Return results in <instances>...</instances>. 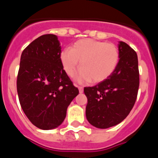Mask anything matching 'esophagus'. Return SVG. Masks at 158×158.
I'll return each instance as SVG.
<instances>
[{
	"label": "esophagus",
	"instance_id": "obj_1",
	"mask_svg": "<svg viewBox=\"0 0 158 158\" xmlns=\"http://www.w3.org/2000/svg\"><path fill=\"white\" fill-rule=\"evenodd\" d=\"M77 88H78V89H79V92H80V93H83V91H84L83 87H81V86H77Z\"/></svg>",
	"mask_w": 158,
	"mask_h": 158
}]
</instances>
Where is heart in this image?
Wrapping results in <instances>:
<instances>
[{
    "mask_svg": "<svg viewBox=\"0 0 158 158\" xmlns=\"http://www.w3.org/2000/svg\"><path fill=\"white\" fill-rule=\"evenodd\" d=\"M118 60L116 46L90 39L78 40L71 49H65L60 54L61 63L69 77L74 76L81 65L76 78L79 82L104 81L115 70Z\"/></svg>",
    "mask_w": 158,
    "mask_h": 158,
    "instance_id": "b5f03b06",
    "label": "heart"
}]
</instances>
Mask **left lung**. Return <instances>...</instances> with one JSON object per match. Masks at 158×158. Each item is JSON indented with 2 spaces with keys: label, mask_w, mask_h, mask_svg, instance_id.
Instances as JSON below:
<instances>
[{
  "label": "left lung",
  "mask_w": 158,
  "mask_h": 158,
  "mask_svg": "<svg viewBox=\"0 0 158 158\" xmlns=\"http://www.w3.org/2000/svg\"><path fill=\"white\" fill-rule=\"evenodd\" d=\"M119 60L112 74L93 87H85L86 118L89 123L106 129L120 123L135 105L139 87L138 56L124 42L118 43Z\"/></svg>",
  "instance_id": "obj_1"
}]
</instances>
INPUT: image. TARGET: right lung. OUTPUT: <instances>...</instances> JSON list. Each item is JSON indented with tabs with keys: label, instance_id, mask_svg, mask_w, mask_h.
<instances>
[{
	"label": "right lung",
	"instance_id": "obj_1",
	"mask_svg": "<svg viewBox=\"0 0 158 158\" xmlns=\"http://www.w3.org/2000/svg\"><path fill=\"white\" fill-rule=\"evenodd\" d=\"M55 35H43L22 52L16 88L22 109L33 125L51 130L62 123L79 93L63 69Z\"/></svg>",
	"mask_w": 158,
	"mask_h": 158
}]
</instances>
